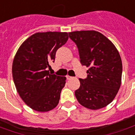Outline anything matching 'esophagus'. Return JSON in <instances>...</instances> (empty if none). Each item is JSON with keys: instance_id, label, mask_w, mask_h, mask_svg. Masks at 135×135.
I'll list each match as a JSON object with an SVG mask.
<instances>
[{"instance_id": "esophagus-1", "label": "esophagus", "mask_w": 135, "mask_h": 135, "mask_svg": "<svg viewBox=\"0 0 135 135\" xmlns=\"http://www.w3.org/2000/svg\"><path fill=\"white\" fill-rule=\"evenodd\" d=\"M66 78H67L68 79H72V78H73V77H72V76H69V75H67V76H66Z\"/></svg>"}]
</instances>
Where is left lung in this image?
I'll use <instances>...</instances> for the list:
<instances>
[{
    "mask_svg": "<svg viewBox=\"0 0 135 135\" xmlns=\"http://www.w3.org/2000/svg\"><path fill=\"white\" fill-rule=\"evenodd\" d=\"M69 35L78 47L81 64L89 68L88 77L79 79L76 99L91 110L105 107L113 101L122 83L119 51L110 40L97 31H75Z\"/></svg>",
    "mask_w": 135,
    "mask_h": 135,
    "instance_id": "obj_1",
    "label": "left lung"
}]
</instances>
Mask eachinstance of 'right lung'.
I'll list each match as a JSON object with an SVG mask.
<instances>
[{
  "instance_id": "obj_1",
  "label": "right lung",
  "mask_w": 135,
  "mask_h": 135,
  "mask_svg": "<svg viewBox=\"0 0 135 135\" xmlns=\"http://www.w3.org/2000/svg\"><path fill=\"white\" fill-rule=\"evenodd\" d=\"M67 32H37L25 40L16 52L12 75L19 96L28 106L47 112L59 104L66 84L65 76L50 74V62L56 50L67 42Z\"/></svg>"
}]
</instances>
